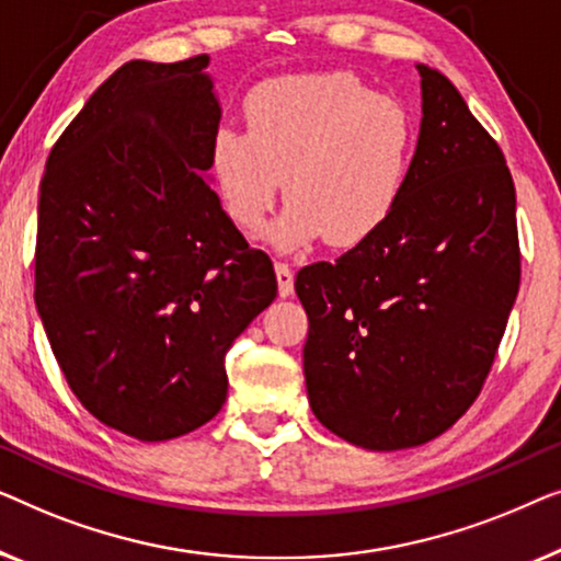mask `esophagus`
Segmentation results:
<instances>
[{"instance_id":"esophagus-1","label":"esophagus","mask_w":561,"mask_h":561,"mask_svg":"<svg viewBox=\"0 0 561 561\" xmlns=\"http://www.w3.org/2000/svg\"><path fill=\"white\" fill-rule=\"evenodd\" d=\"M274 272H277L279 295L289 297L291 289H295V272H291V266L284 264V262H277V264H274Z\"/></svg>"}]
</instances>
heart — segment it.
Listing matches in <instances>:
<instances>
[{
  "instance_id": "b5f03b06",
  "label": "heart",
  "mask_w": 561,
  "mask_h": 561,
  "mask_svg": "<svg viewBox=\"0 0 561 561\" xmlns=\"http://www.w3.org/2000/svg\"><path fill=\"white\" fill-rule=\"evenodd\" d=\"M249 131L220 126L210 172L236 226L256 228L282 187L289 203L266 241L297 251L325 236L356 247L386 224L404 193L414 122L351 73H297L251 91Z\"/></svg>"
}]
</instances>
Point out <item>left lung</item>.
I'll return each instance as SVG.
<instances>
[{
	"mask_svg": "<svg viewBox=\"0 0 561 561\" xmlns=\"http://www.w3.org/2000/svg\"><path fill=\"white\" fill-rule=\"evenodd\" d=\"M416 70L422 124L397 208L370 239L295 279L312 412L378 453L424 445L468 412L520 282L506 157L439 70Z\"/></svg>",
	"mask_w": 561,
	"mask_h": 561,
	"instance_id": "left-lung-1",
	"label": "left lung"
}]
</instances>
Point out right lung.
I'll return each mask as SVG.
<instances>
[{
    "label": "right lung",
    "instance_id": "right-lung-1",
    "mask_svg": "<svg viewBox=\"0 0 561 561\" xmlns=\"http://www.w3.org/2000/svg\"><path fill=\"white\" fill-rule=\"evenodd\" d=\"M210 58L129 60L47 157L35 305L78 401L106 427L162 442L228 393L226 351L277 297L208 185L220 104Z\"/></svg>",
    "mask_w": 561,
    "mask_h": 561
}]
</instances>
